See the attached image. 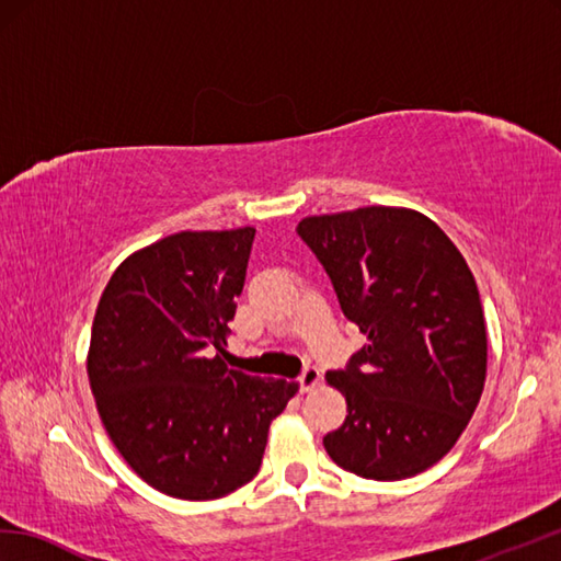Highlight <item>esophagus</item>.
<instances>
[{
  "mask_svg": "<svg viewBox=\"0 0 561 561\" xmlns=\"http://www.w3.org/2000/svg\"><path fill=\"white\" fill-rule=\"evenodd\" d=\"M318 382H320V368L312 366V363H308V366L301 373V377H298V389H301V392H310V389L316 387Z\"/></svg>",
  "mask_w": 561,
  "mask_h": 561,
  "instance_id": "1",
  "label": "esophagus"
}]
</instances>
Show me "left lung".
<instances>
[{
	"mask_svg": "<svg viewBox=\"0 0 561 561\" xmlns=\"http://www.w3.org/2000/svg\"><path fill=\"white\" fill-rule=\"evenodd\" d=\"M296 231L368 336L344 370L324 375L348 411L324 449L370 480L427 471L457 445L485 387V318L463 255L407 207L306 217Z\"/></svg>",
	"mask_w": 561,
	"mask_h": 561,
	"instance_id": "8db88e82",
	"label": "left lung"
}]
</instances>
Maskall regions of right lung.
Segmentation results:
<instances>
[{"mask_svg":"<svg viewBox=\"0 0 561 561\" xmlns=\"http://www.w3.org/2000/svg\"><path fill=\"white\" fill-rule=\"evenodd\" d=\"M253 227L179 231L128 255L104 286L88 351L100 419L126 463L179 500H217L260 471L296 382L227 368Z\"/></svg>","mask_w":561,"mask_h":561,"instance_id":"right-lung-1","label":"right lung"}]
</instances>
